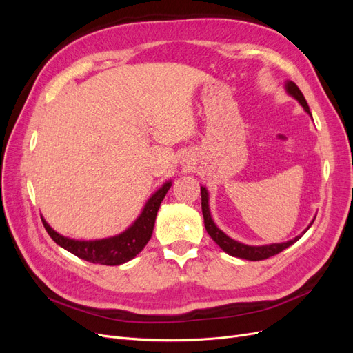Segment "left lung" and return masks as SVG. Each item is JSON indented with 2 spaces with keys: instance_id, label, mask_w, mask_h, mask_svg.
<instances>
[{
  "instance_id": "left-lung-1",
  "label": "left lung",
  "mask_w": 353,
  "mask_h": 353,
  "mask_svg": "<svg viewBox=\"0 0 353 353\" xmlns=\"http://www.w3.org/2000/svg\"><path fill=\"white\" fill-rule=\"evenodd\" d=\"M285 90H287L288 94L292 95V97H294L299 103L302 104V108L305 109V112H307L309 114H311V112H309V105H307V103H306V100L303 97L302 91L299 90V87H297L294 82L287 81ZM311 117H312V114H311ZM200 194H201V212H203V218H205V227H206L208 234L223 252L231 254V256H236V258L248 259V261H263V259H268V258H271V256L283 252L284 249L288 248V245H292L293 243H296L299 239L302 237V234H301V236L294 237L290 241L265 244V245H249V244H243L240 241L232 240L231 237L227 236L225 232H222L215 225V222H213V219L210 216V210H209V193H208V190L205 187L200 188ZM315 219H312V222L309 223V227L312 225ZM309 227L303 231V234L309 230Z\"/></svg>"
}]
</instances>
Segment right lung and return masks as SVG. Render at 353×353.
I'll use <instances>...</instances> for the list:
<instances>
[{
	"mask_svg": "<svg viewBox=\"0 0 353 353\" xmlns=\"http://www.w3.org/2000/svg\"><path fill=\"white\" fill-rule=\"evenodd\" d=\"M170 185H172V183L168 181V183H165L162 187H160L156 193L147 200L141 215L135 219L132 225L128 230H125L123 232H121L119 236H114V237L101 239V240H90V241L73 240L69 237L60 236L59 232H56L48 225L44 218L41 219L48 232V236L54 240L60 248L66 249L74 256H78V258L88 261L91 263L110 265V266L122 265L128 261L134 259L135 256L144 249V245L148 243V240L152 239L157 210Z\"/></svg>",
	"mask_w": 353,
	"mask_h": 353,
	"instance_id": "1",
	"label": "right lung"
}]
</instances>
